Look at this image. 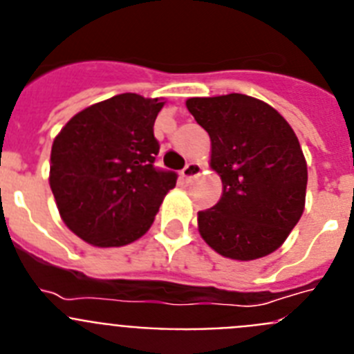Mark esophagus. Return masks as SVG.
<instances>
[{"label":"esophagus","instance_id":"obj_1","mask_svg":"<svg viewBox=\"0 0 354 354\" xmlns=\"http://www.w3.org/2000/svg\"><path fill=\"white\" fill-rule=\"evenodd\" d=\"M200 171H202V165L200 162H187L186 168L180 171V175H183V179L186 183H189L192 179H195L196 175H200Z\"/></svg>","mask_w":354,"mask_h":354}]
</instances>
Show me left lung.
I'll list each match as a JSON object with an SVG mask.
<instances>
[{"label": "left lung", "mask_w": 354, "mask_h": 354, "mask_svg": "<svg viewBox=\"0 0 354 354\" xmlns=\"http://www.w3.org/2000/svg\"><path fill=\"white\" fill-rule=\"evenodd\" d=\"M189 113L211 138L220 202L198 212V232L214 252L255 261L283 245L305 209L306 161L277 109L243 93L192 97Z\"/></svg>", "instance_id": "left-lung-1"}]
</instances>
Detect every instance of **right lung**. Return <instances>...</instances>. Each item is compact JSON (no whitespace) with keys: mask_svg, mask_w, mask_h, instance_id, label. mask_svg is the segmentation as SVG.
Wrapping results in <instances>:
<instances>
[{"mask_svg":"<svg viewBox=\"0 0 354 354\" xmlns=\"http://www.w3.org/2000/svg\"><path fill=\"white\" fill-rule=\"evenodd\" d=\"M165 102L120 93L76 113L51 147L49 186L64 223L99 248L140 239L177 174L154 167Z\"/></svg>","mask_w":354,"mask_h":354,"instance_id":"1","label":"right lung"}]
</instances>
